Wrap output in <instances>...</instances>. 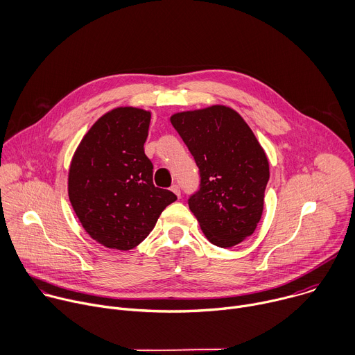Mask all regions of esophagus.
<instances>
[{"label":"esophagus","mask_w":355,"mask_h":355,"mask_svg":"<svg viewBox=\"0 0 355 355\" xmlns=\"http://www.w3.org/2000/svg\"><path fill=\"white\" fill-rule=\"evenodd\" d=\"M171 190H172L178 197H180V186H179V184H176V183L172 184V186H171Z\"/></svg>","instance_id":"34e87169"}]
</instances>
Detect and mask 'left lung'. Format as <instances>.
I'll use <instances>...</instances> for the list:
<instances>
[{"instance_id": "obj_1", "label": "left lung", "mask_w": 355, "mask_h": 355, "mask_svg": "<svg viewBox=\"0 0 355 355\" xmlns=\"http://www.w3.org/2000/svg\"><path fill=\"white\" fill-rule=\"evenodd\" d=\"M200 171V190L189 208L205 238L231 248L250 236L263 214L268 159L248 123L214 105L171 116Z\"/></svg>"}]
</instances>
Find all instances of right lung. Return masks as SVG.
<instances>
[{"mask_svg":"<svg viewBox=\"0 0 355 355\" xmlns=\"http://www.w3.org/2000/svg\"><path fill=\"white\" fill-rule=\"evenodd\" d=\"M151 113L132 106L105 113L84 135L68 171V197L98 243L130 250L154 230L176 196L155 187L144 153Z\"/></svg>","mask_w":355,"mask_h":355,"instance_id":"1","label":"right lung"}]
</instances>
